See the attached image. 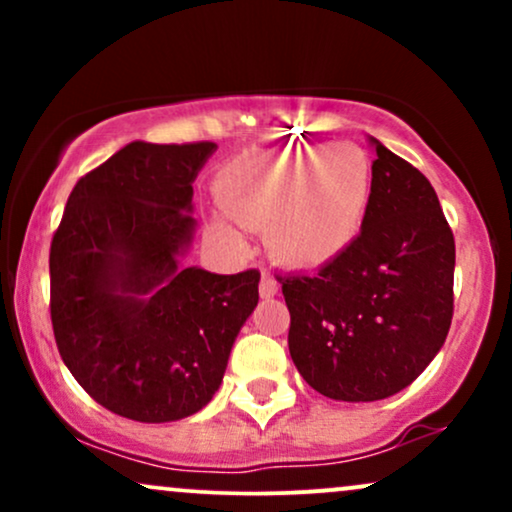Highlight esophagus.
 <instances>
[{
    "mask_svg": "<svg viewBox=\"0 0 512 512\" xmlns=\"http://www.w3.org/2000/svg\"><path fill=\"white\" fill-rule=\"evenodd\" d=\"M276 291H279V284H276V279L272 276V272H267V269H262V276H260V296H262V298H272V296H276Z\"/></svg>",
    "mask_w": 512,
    "mask_h": 512,
    "instance_id": "obj_1",
    "label": "esophagus"
}]
</instances>
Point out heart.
<instances>
[{"mask_svg": "<svg viewBox=\"0 0 512 512\" xmlns=\"http://www.w3.org/2000/svg\"><path fill=\"white\" fill-rule=\"evenodd\" d=\"M373 195V161L358 144L296 146L279 154H248L223 170L219 199L245 228L267 226L281 262L320 267L354 243ZM214 233L236 243L228 223Z\"/></svg>", "mask_w": 512, "mask_h": 512, "instance_id": "1", "label": "heart"}]
</instances>
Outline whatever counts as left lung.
Wrapping results in <instances>:
<instances>
[{"label": "left lung", "mask_w": 512, "mask_h": 512, "mask_svg": "<svg viewBox=\"0 0 512 512\" xmlns=\"http://www.w3.org/2000/svg\"><path fill=\"white\" fill-rule=\"evenodd\" d=\"M375 154L354 243L315 274L276 276L298 373L342 402H375L414 383L452 322L455 238L436 190L380 142Z\"/></svg>", "instance_id": "8db88e82"}]
</instances>
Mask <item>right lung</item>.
Wrapping results in <instances>:
<instances>
[{"label":"right lung","instance_id":"obj_1","mask_svg":"<svg viewBox=\"0 0 512 512\" xmlns=\"http://www.w3.org/2000/svg\"><path fill=\"white\" fill-rule=\"evenodd\" d=\"M214 142H132L74 185L50 243V320L64 366L101 407L142 424L219 390L260 272L178 267L192 182Z\"/></svg>","mask_w":512,"mask_h":512}]
</instances>
